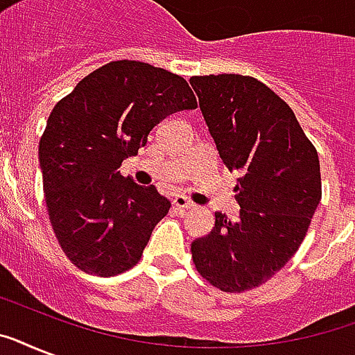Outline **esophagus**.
I'll list each match as a JSON object with an SVG mask.
<instances>
[{"label": "esophagus", "mask_w": 355, "mask_h": 355, "mask_svg": "<svg viewBox=\"0 0 355 355\" xmlns=\"http://www.w3.org/2000/svg\"><path fill=\"white\" fill-rule=\"evenodd\" d=\"M173 205H175V208H178V210H189V208H193V202L188 199V197H184V195H177L175 199H173Z\"/></svg>", "instance_id": "esophagus-1"}]
</instances>
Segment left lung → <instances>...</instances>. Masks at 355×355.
I'll return each instance as SVG.
<instances>
[{
    "label": "left lung",
    "mask_w": 355,
    "mask_h": 355,
    "mask_svg": "<svg viewBox=\"0 0 355 355\" xmlns=\"http://www.w3.org/2000/svg\"><path fill=\"white\" fill-rule=\"evenodd\" d=\"M228 171H239V219L216 211V227L191 243L202 278L225 293L258 287L306 237L320 202V166L295 112L254 77L223 73L189 80Z\"/></svg>",
    "instance_id": "left-lung-1"
}]
</instances>
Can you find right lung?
Returning <instances> with one entry per match:
<instances>
[{
	"label": "right lung",
	"instance_id": "1",
	"mask_svg": "<svg viewBox=\"0 0 355 355\" xmlns=\"http://www.w3.org/2000/svg\"><path fill=\"white\" fill-rule=\"evenodd\" d=\"M193 108L180 75L138 60L105 64L55 105L38 160L53 232L80 270L108 278L138 263L171 202L119 167L162 119Z\"/></svg>",
	"mask_w": 355,
	"mask_h": 355
}]
</instances>
